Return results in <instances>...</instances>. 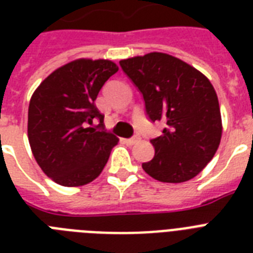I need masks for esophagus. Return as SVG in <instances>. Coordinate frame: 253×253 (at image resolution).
I'll return each mask as SVG.
<instances>
[{
    "instance_id": "esophagus-1",
    "label": "esophagus",
    "mask_w": 253,
    "mask_h": 253,
    "mask_svg": "<svg viewBox=\"0 0 253 253\" xmlns=\"http://www.w3.org/2000/svg\"><path fill=\"white\" fill-rule=\"evenodd\" d=\"M139 140H140L139 136H134V138H130V139H123V142L126 143L127 146H132V144H135V143H138Z\"/></svg>"
}]
</instances>
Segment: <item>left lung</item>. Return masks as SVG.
Masks as SVG:
<instances>
[{
    "label": "left lung",
    "mask_w": 253,
    "mask_h": 253,
    "mask_svg": "<svg viewBox=\"0 0 253 253\" xmlns=\"http://www.w3.org/2000/svg\"><path fill=\"white\" fill-rule=\"evenodd\" d=\"M142 93L151 122L166 123L151 139L155 156L142 167L155 180L184 182L208 166L222 136L218 97L208 77L174 56L151 52L119 61Z\"/></svg>",
    "instance_id": "left-lung-1"
}]
</instances>
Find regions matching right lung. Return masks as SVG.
<instances>
[{
  "label": "right lung",
  "instance_id": "add662e5",
  "mask_svg": "<svg viewBox=\"0 0 253 253\" xmlns=\"http://www.w3.org/2000/svg\"><path fill=\"white\" fill-rule=\"evenodd\" d=\"M118 67L110 60L79 59L52 72L34 91L27 134L42 170L63 186L99 176L118 139L103 130L94 101ZM95 119L99 126L91 127Z\"/></svg>",
  "mask_w": 253,
  "mask_h": 253
}]
</instances>
